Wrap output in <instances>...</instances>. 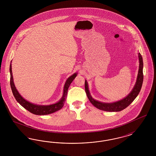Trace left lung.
Masks as SVG:
<instances>
[{
    "instance_id": "left-lung-1",
    "label": "left lung",
    "mask_w": 156,
    "mask_h": 156,
    "mask_svg": "<svg viewBox=\"0 0 156 156\" xmlns=\"http://www.w3.org/2000/svg\"><path fill=\"white\" fill-rule=\"evenodd\" d=\"M138 54H139L138 57L139 59V72H138L136 83L134 85V87L132 89V90L130 92V93L127 97L120 101L115 102L113 103H104L94 99V98H92V97L90 94L89 88H88V84L87 80H85V89L87 95L88 97V98L89 99L90 103L94 106H95L98 109L104 111L119 112L125 109L133 101L135 98L139 95L140 91L141 86L143 84V58L140 52Z\"/></svg>"
}]
</instances>
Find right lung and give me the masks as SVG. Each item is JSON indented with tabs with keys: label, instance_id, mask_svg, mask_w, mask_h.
Wrapping results in <instances>:
<instances>
[{
	"label": "right lung",
	"instance_id": "right-lung-1",
	"mask_svg": "<svg viewBox=\"0 0 156 156\" xmlns=\"http://www.w3.org/2000/svg\"><path fill=\"white\" fill-rule=\"evenodd\" d=\"M10 87H11V89H12L13 94L15 97L16 100L26 110L29 111L31 113H32L34 115H48V114H51L54 112H55L60 110L63 107V106L64 105V102L66 100L68 89L69 88V87L70 84L71 83V82L73 81L77 75V73H74V74L70 76L67 79V81L66 82V83L64 85L62 97L58 102H57L55 104H52V105H40L30 103L29 101L24 99L20 95L18 90L15 87V83L13 82L12 71L11 63H10Z\"/></svg>",
	"mask_w": 156,
	"mask_h": 156
}]
</instances>
